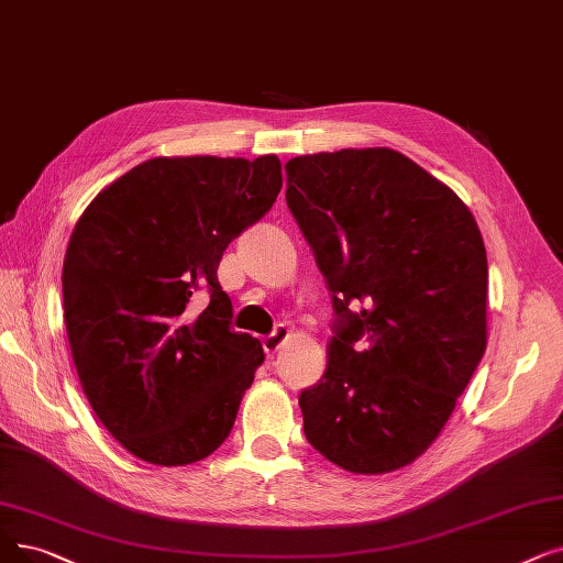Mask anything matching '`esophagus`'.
<instances>
[{
    "instance_id": "1",
    "label": "esophagus",
    "mask_w": 563,
    "mask_h": 563,
    "mask_svg": "<svg viewBox=\"0 0 563 563\" xmlns=\"http://www.w3.org/2000/svg\"><path fill=\"white\" fill-rule=\"evenodd\" d=\"M287 338H289V329L285 324H276V329L262 340V347H264V352L268 356H272V354H276L280 350V345H283Z\"/></svg>"
}]
</instances>
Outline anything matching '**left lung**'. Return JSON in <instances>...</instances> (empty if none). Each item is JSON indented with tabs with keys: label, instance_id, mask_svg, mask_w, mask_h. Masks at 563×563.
<instances>
[{
	"label": "left lung",
	"instance_id": "left-lung-1",
	"mask_svg": "<svg viewBox=\"0 0 563 563\" xmlns=\"http://www.w3.org/2000/svg\"><path fill=\"white\" fill-rule=\"evenodd\" d=\"M285 173L335 312L327 371L299 396L306 439L354 474L400 470L483 358L481 230L449 186L384 146L297 156Z\"/></svg>",
	"mask_w": 563,
	"mask_h": 563
}]
</instances>
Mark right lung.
Masks as SVG:
<instances>
[{"instance_id": "right-lung-1", "label": "right lung", "mask_w": 563, "mask_h": 563, "mask_svg": "<svg viewBox=\"0 0 563 563\" xmlns=\"http://www.w3.org/2000/svg\"><path fill=\"white\" fill-rule=\"evenodd\" d=\"M280 186L276 156L152 158L96 195L73 230L62 272L70 354L96 417L140 460L190 464L230 437L264 350L232 329L216 272ZM200 288L210 306L195 316Z\"/></svg>"}]
</instances>
